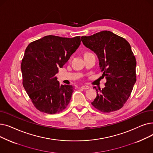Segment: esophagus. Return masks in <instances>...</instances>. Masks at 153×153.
<instances>
[{
    "mask_svg": "<svg viewBox=\"0 0 153 153\" xmlns=\"http://www.w3.org/2000/svg\"><path fill=\"white\" fill-rule=\"evenodd\" d=\"M81 88L82 89H84V90H86V89H89V86H88V85H82V87H81Z\"/></svg>",
    "mask_w": 153,
    "mask_h": 153,
    "instance_id": "1",
    "label": "esophagus"
}]
</instances>
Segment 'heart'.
<instances>
[{
	"label": "heart",
	"instance_id": "obj_1",
	"mask_svg": "<svg viewBox=\"0 0 153 153\" xmlns=\"http://www.w3.org/2000/svg\"><path fill=\"white\" fill-rule=\"evenodd\" d=\"M91 54V53H89V52H87V53H85V55H86V54Z\"/></svg>",
	"mask_w": 153,
	"mask_h": 153
}]
</instances>
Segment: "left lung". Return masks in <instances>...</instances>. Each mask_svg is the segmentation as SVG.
Here are the masks:
<instances>
[{
    "mask_svg": "<svg viewBox=\"0 0 153 153\" xmlns=\"http://www.w3.org/2000/svg\"><path fill=\"white\" fill-rule=\"evenodd\" d=\"M81 41L97 56L102 76L107 81L102 90L94 87L97 97L92 105L103 113L120 109L129 98L136 81V61L130 45L107 30L82 36Z\"/></svg>",
    "mask_w": 153,
    "mask_h": 153,
    "instance_id": "8db88e82",
    "label": "left lung"
}]
</instances>
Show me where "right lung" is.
Listing matches in <instances>:
<instances>
[{
    "label": "right lung",
    "instance_id": "add662e5",
    "mask_svg": "<svg viewBox=\"0 0 153 153\" xmlns=\"http://www.w3.org/2000/svg\"><path fill=\"white\" fill-rule=\"evenodd\" d=\"M81 42L79 36L69 38L48 35L27 47L21 64L23 85L40 111L54 114L68 105L74 87L60 85L56 75Z\"/></svg>",
    "mask_w": 153,
    "mask_h": 153
}]
</instances>
